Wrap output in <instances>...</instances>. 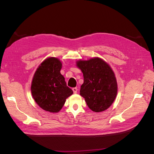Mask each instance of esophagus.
<instances>
[{"instance_id":"esophagus-1","label":"esophagus","mask_w":154,"mask_h":154,"mask_svg":"<svg viewBox=\"0 0 154 154\" xmlns=\"http://www.w3.org/2000/svg\"><path fill=\"white\" fill-rule=\"evenodd\" d=\"M72 91L74 93V94H76L77 93V91H78V88L76 87H74L72 88Z\"/></svg>"}]
</instances>
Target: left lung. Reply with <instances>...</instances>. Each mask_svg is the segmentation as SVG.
I'll return each instance as SVG.
<instances>
[{
  "label": "left lung",
  "instance_id": "left-lung-1",
  "mask_svg": "<svg viewBox=\"0 0 154 154\" xmlns=\"http://www.w3.org/2000/svg\"><path fill=\"white\" fill-rule=\"evenodd\" d=\"M83 74L80 95L89 109L95 112L104 111L113 103L117 95L118 85L110 67L100 58L77 62Z\"/></svg>",
  "mask_w": 154,
  "mask_h": 154
}]
</instances>
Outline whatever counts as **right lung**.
Returning a JSON list of instances; mask_svg holds the SVG:
<instances>
[{"instance_id": "1", "label": "right lung", "mask_w": 154, "mask_h": 154, "mask_svg": "<svg viewBox=\"0 0 154 154\" xmlns=\"http://www.w3.org/2000/svg\"><path fill=\"white\" fill-rule=\"evenodd\" d=\"M61 69L62 63L58 58H49L40 64L32 78V97L42 109L51 112L61 110L73 93L60 73Z\"/></svg>"}]
</instances>
